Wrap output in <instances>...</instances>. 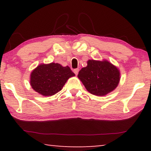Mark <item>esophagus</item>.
Masks as SVG:
<instances>
[{
	"label": "esophagus",
	"mask_w": 151,
	"mask_h": 151,
	"mask_svg": "<svg viewBox=\"0 0 151 151\" xmlns=\"http://www.w3.org/2000/svg\"><path fill=\"white\" fill-rule=\"evenodd\" d=\"M73 72H74V73L76 74V75H78V72H79V69H75L73 70Z\"/></svg>",
	"instance_id": "34e87169"
}]
</instances>
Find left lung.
<instances>
[{
    "instance_id": "1",
    "label": "left lung",
    "mask_w": 151,
    "mask_h": 151,
    "mask_svg": "<svg viewBox=\"0 0 151 151\" xmlns=\"http://www.w3.org/2000/svg\"><path fill=\"white\" fill-rule=\"evenodd\" d=\"M78 77L88 92L103 96L117 87L120 80V73L109 61L88 60L87 66L80 70Z\"/></svg>"
}]
</instances>
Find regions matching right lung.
Returning a JSON list of instances; mask_svg holds the SVG:
<instances>
[{"mask_svg": "<svg viewBox=\"0 0 151 151\" xmlns=\"http://www.w3.org/2000/svg\"><path fill=\"white\" fill-rule=\"evenodd\" d=\"M75 74L69 67L58 63L41 64L34 69L30 76L33 89L43 96H53L60 91L69 78Z\"/></svg>", "mask_w": 151, "mask_h": 151, "instance_id": "right-lung-1", "label": "right lung"}]
</instances>
